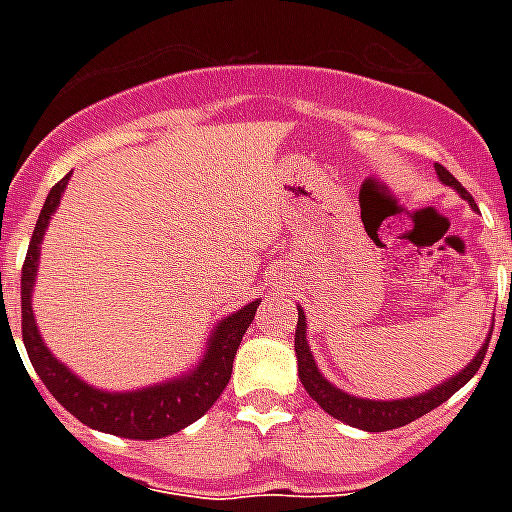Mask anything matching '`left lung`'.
I'll return each instance as SVG.
<instances>
[{
  "mask_svg": "<svg viewBox=\"0 0 512 512\" xmlns=\"http://www.w3.org/2000/svg\"><path fill=\"white\" fill-rule=\"evenodd\" d=\"M436 172L446 185H452V188H457V191L462 193V199H468L470 204H473V196L462 188L460 180H457L452 172L446 170V167H441V164H436ZM486 348H489V340L484 342V348L478 350L476 358H473V361H470L460 374H454L452 380H446L444 385H438V388L428 390V393H422V396L401 398V401H369V398L348 396V393H342L340 388L329 385V382L321 377V372L316 369V361H313V353L308 350V342H305V316L303 311L297 308V329H295L297 372H300V382H303L305 390H308V396H311L327 414H332V417H337V420L342 422H348V425H353V428L369 430V433L404 428V425L414 422L417 417L433 412L436 406L449 401V398H452L454 393L465 385V382L473 380V374L481 369Z\"/></svg>",
  "mask_w": 512,
  "mask_h": 512,
  "instance_id": "8db88e82",
  "label": "left lung"
}]
</instances>
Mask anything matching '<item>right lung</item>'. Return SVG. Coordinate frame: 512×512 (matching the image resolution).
I'll return each instance as SVG.
<instances>
[{"label": "right lung", "instance_id": "add662e5", "mask_svg": "<svg viewBox=\"0 0 512 512\" xmlns=\"http://www.w3.org/2000/svg\"><path fill=\"white\" fill-rule=\"evenodd\" d=\"M68 175L52 185V191L44 199L39 220L34 225L31 241H28L26 260L20 271V329H23V345L31 358V366L39 374V380L47 385L55 401L66 406L76 420L90 425L103 433H114L122 438H164L172 436L185 425H191L215 404L225 390L233 372V356L239 350L244 332L255 319L257 300L231 313L220 321L215 335L209 340L207 356L188 377L183 380L164 382L154 388L135 390V393H103L90 388L87 382L68 372L66 366L52 358L47 345L36 332L34 313H31V287H34L36 260H39V244H42L44 228L50 223V215L60 204V193L66 188Z\"/></svg>", "mask_w": 512, "mask_h": 512}]
</instances>
